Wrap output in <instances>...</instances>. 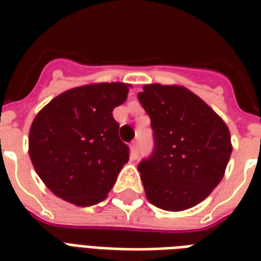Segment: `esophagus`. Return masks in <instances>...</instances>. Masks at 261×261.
Instances as JSON below:
<instances>
[{
    "mask_svg": "<svg viewBox=\"0 0 261 261\" xmlns=\"http://www.w3.org/2000/svg\"><path fill=\"white\" fill-rule=\"evenodd\" d=\"M130 148H131V155L136 158L137 153H138V141H137V140H134V141L131 142Z\"/></svg>",
    "mask_w": 261,
    "mask_h": 261,
    "instance_id": "34e87169",
    "label": "esophagus"
}]
</instances>
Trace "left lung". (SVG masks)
Segmentation results:
<instances>
[{"instance_id":"1","label":"left lung","mask_w":261,"mask_h":261,"mask_svg":"<svg viewBox=\"0 0 261 261\" xmlns=\"http://www.w3.org/2000/svg\"><path fill=\"white\" fill-rule=\"evenodd\" d=\"M138 100L151 119L153 151L138 164L148 201L166 211L192 208L210 196L232 145L224 120L186 88L151 84Z\"/></svg>"}]
</instances>
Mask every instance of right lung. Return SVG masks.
<instances>
[{"label": "right lung", "mask_w": 261, "mask_h": 261, "mask_svg": "<svg viewBox=\"0 0 261 261\" xmlns=\"http://www.w3.org/2000/svg\"><path fill=\"white\" fill-rule=\"evenodd\" d=\"M127 93L123 82L78 86L37 113L29 131V155L56 196L80 207L106 198L130 156L113 117Z\"/></svg>", "instance_id": "1"}]
</instances>
